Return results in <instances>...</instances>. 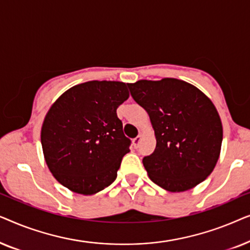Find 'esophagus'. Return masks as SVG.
Wrapping results in <instances>:
<instances>
[{
    "label": "esophagus",
    "mask_w": 250,
    "mask_h": 250,
    "mask_svg": "<svg viewBox=\"0 0 250 250\" xmlns=\"http://www.w3.org/2000/svg\"><path fill=\"white\" fill-rule=\"evenodd\" d=\"M141 136H136L135 139H133V141H132V143H133V146H134L135 149H138L139 148V146H140V143H141Z\"/></svg>",
    "instance_id": "1"
}]
</instances>
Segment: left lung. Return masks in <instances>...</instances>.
<instances>
[{"mask_svg":"<svg viewBox=\"0 0 250 250\" xmlns=\"http://www.w3.org/2000/svg\"><path fill=\"white\" fill-rule=\"evenodd\" d=\"M127 85L155 129V151L142 160L150 180L170 192L203 182L216 165L223 140L220 115L210 99L176 78Z\"/></svg>","mask_w":250,"mask_h":250,"instance_id":"1","label":"left lung"}]
</instances>
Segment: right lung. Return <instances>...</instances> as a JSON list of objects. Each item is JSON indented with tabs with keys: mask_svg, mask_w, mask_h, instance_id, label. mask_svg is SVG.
<instances>
[{
	"mask_svg": "<svg viewBox=\"0 0 250 250\" xmlns=\"http://www.w3.org/2000/svg\"><path fill=\"white\" fill-rule=\"evenodd\" d=\"M128 97L123 82L91 81L75 85L51 105L41 142L58 182L85 196L114 182L131 146L116 112Z\"/></svg>",
	"mask_w": 250,
	"mask_h": 250,
	"instance_id": "right-lung-1",
	"label": "right lung"
}]
</instances>
